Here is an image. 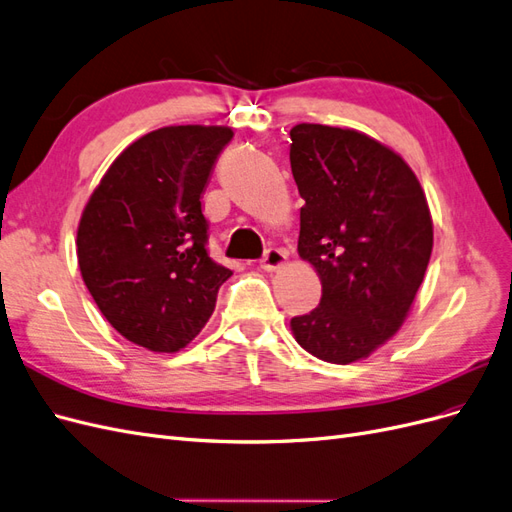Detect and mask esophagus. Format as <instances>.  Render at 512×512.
I'll use <instances>...</instances> for the list:
<instances>
[{"mask_svg": "<svg viewBox=\"0 0 512 512\" xmlns=\"http://www.w3.org/2000/svg\"><path fill=\"white\" fill-rule=\"evenodd\" d=\"M284 262H286V252L282 247H269V250H265V254L260 258V267L265 271H275L277 267H282Z\"/></svg>", "mask_w": 512, "mask_h": 512, "instance_id": "obj_1", "label": "esophagus"}]
</instances>
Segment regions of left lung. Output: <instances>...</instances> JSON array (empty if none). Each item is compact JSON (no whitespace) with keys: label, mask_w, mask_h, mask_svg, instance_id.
<instances>
[{"label":"left lung","mask_w":512,"mask_h":512,"mask_svg":"<svg viewBox=\"0 0 512 512\" xmlns=\"http://www.w3.org/2000/svg\"><path fill=\"white\" fill-rule=\"evenodd\" d=\"M290 138L305 200L299 256L322 282L320 305L290 327L309 354L348 365L393 337L410 312L433 247L427 198L410 166L367 134L299 123Z\"/></svg>","instance_id":"obj_1"}]
</instances>
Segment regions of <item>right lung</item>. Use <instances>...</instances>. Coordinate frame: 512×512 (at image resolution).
Instances as JSON below:
<instances>
[{"label":"right lung","instance_id":"obj_1","mask_svg":"<svg viewBox=\"0 0 512 512\" xmlns=\"http://www.w3.org/2000/svg\"><path fill=\"white\" fill-rule=\"evenodd\" d=\"M232 136L220 126L145 134L106 170L83 211V282L104 318L151 352L188 346L232 275L209 256L200 203Z\"/></svg>","mask_w":512,"mask_h":512}]
</instances>
